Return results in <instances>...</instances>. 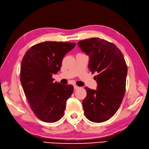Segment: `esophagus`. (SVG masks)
I'll return each instance as SVG.
<instances>
[{
  "instance_id": "1",
  "label": "esophagus",
  "mask_w": 149,
  "mask_h": 149,
  "mask_svg": "<svg viewBox=\"0 0 149 149\" xmlns=\"http://www.w3.org/2000/svg\"><path fill=\"white\" fill-rule=\"evenodd\" d=\"M74 90H77V89H78L79 87L78 86H77V85H74Z\"/></svg>"
}]
</instances>
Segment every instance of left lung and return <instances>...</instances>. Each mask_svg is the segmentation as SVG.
Instances as JSON below:
<instances>
[{
	"mask_svg": "<svg viewBox=\"0 0 149 149\" xmlns=\"http://www.w3.org/2000/svg\"><path fill=\"white\" fill-rule=\"evenodd\" d=\"M77 45L89 56L92 74H97L94 77L96 90L85 87L84 113L89 120L103 123L115 114L123 102L128 72L126 61L119 49L104 39L92 38L81 40Z\"/></svg>",
	"mask_w": 149,
	"mask_h": 149,
	"instance_id": "1",
	"label": "left lung"
}]
</instances>
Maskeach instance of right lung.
I'll return each mask as SVG.
<instances>
[{
	"instance_id": "add662e5",
	"label": "right lung",
	"mask_w": 149,
	"mask_h": 149,
	"mask_svg": "<svg viewBox=\"0 0 149 149\" xmlns=\"http://www.w3.org/2000/svg\"><path fill=\"white\" fill-rule=\"evenodd\" d=\"M75 43L44 42L26 51L21 61L20 79L34 115L45 123H55L63 117L66 103L74 91L71 85L54 82L66 54Z\"/></svg>"
}]
</instances>
